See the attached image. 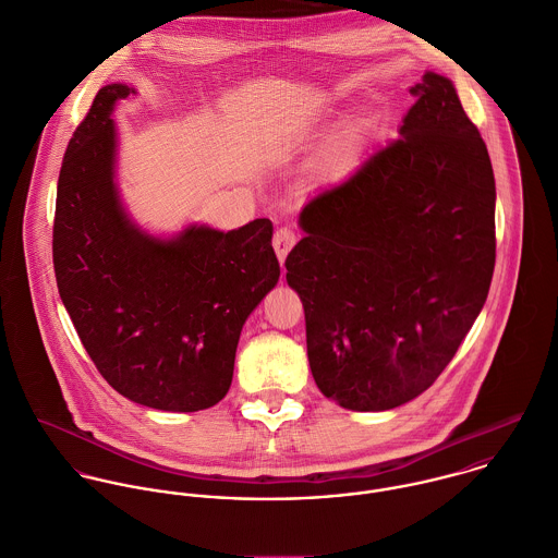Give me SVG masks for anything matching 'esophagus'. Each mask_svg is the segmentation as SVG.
Segmentation results:
<instances>
[{
  "instance_id": "esophagus-1",
  "label": "esophagus",
  "mask_w": 558,
  "mask_h": 558,
  "mask_svg": "<svg viewBox=\"0 0 558 558\" xmlns=\"http://www.w3.org/2000/svg\"><path fill=\"white\" fill-rule=\"evenodd\" d=\"M298 243V232L291 228V226H280L276 232H274V250H276V256L280 263H284L287 254L291 252V247Z\"/></svg>"
}]
</instances>
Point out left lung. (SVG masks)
Wrapping results in <instances>:
<instances>
[{
  "label": "left lung",
  "instance_id": "left-lung-1",
  "mask_svg": "<svg viewBox=\"0 0 558 558\" xmlns=\"http://www.w3.org/2000/svg\"><path fill=\"white\" fill-rule=\"evenodd\" d=\"M401 137L304 207L287 282L319 390L355 412L425 392L478 317L496 263L487 146L452 84L410 88Z\"/></svg>",
  "mask_w": 558,
  "mask_h": 558
}]
</instances>
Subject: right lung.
<instances>
[{
    "instance_id": "1",
    "label": "right lung",
    "mask_w": 558,
    "mask_h": 558,
    "mask_svg": "<svg viewBox=\"0 0 558 558\" xmlns=\"http://www.w3.org/2000/svg\"><path fill=\"white\" fill-rule=\"evenodd\" d=\"M101 88L66 146L53 218L58 291L90 360L122 397L166 412L222 401L241 328L276 287L267 218L159 241L126 220L113 187V104Z\"/></svg>"
}]
</instances>
